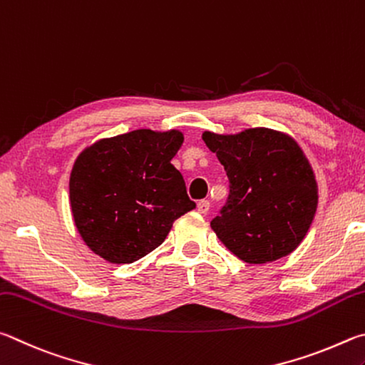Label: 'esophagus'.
Segmentation results:
<instances>
[{
    "label": "esophagus",
    "instance_id": "esophagus-1",
    "mask_svg": "<svg viewBox=\"0 0 365 365\" xmlns=\"http://www.w3.org/2000/svg\"><path fill=\"white\" fill-rule=\"evenodd\" d=\"M197 210H199V213L207 215L210 212V202L208 200H200L199 203H197Z\"/></svg>",
    "mask_w": 365,
    "mask_h": 365
}]
</instances>
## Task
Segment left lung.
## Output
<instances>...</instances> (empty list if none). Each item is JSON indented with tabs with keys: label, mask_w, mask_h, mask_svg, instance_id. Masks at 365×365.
<instances>
[{
	"label": "left lung",
	"mask_w": 365,
	"mask_h": 365,
	"mask_svg": "<svg viewBox=\"0 0 365 365\" xmlns=\"http://www.w3.org/2000/svg\"><path fill=\"white\" fill-rule=\"evenodd\" d=\"M202 138L229 179L226 203L212 220L218 239L250 264L290 255L317 208L316 178L299 145L267 128L232 136L205 131Z\"/></svg>",
	"instance_id": "left-lung-1"
}]
</instances>
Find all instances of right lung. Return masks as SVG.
Wrapping results in <instances>:
<instances>
[{
    "label": "right lung",
    "mask_w": 365,
    "mask_h": 365,
    "mask_svg": "<svg viewBox=\"0 0 365 365\" xmlns=\"http://www.w3.org/2000/svg\"><path fill=\"white\" fill-rule=\"evenodd\" d=\"M182 133L136 130L101 139L80 153L70 175V205L85 244L126 264L155 250L173 221L195 208L171 165Z\"/></svg>",
    "instance_id": "1"
}]
</instances>
